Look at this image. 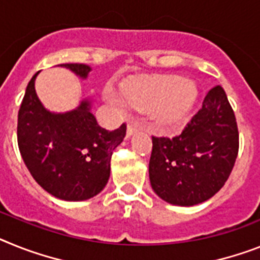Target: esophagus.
<instances>
[{
  "instance_id": "1",
  "label": "esophagus",
  "mask_w": 260,
  "mask_h": 260,
  "mask_svg": "<svg viewBox=\"0 0 260 260\" xmlns=\"http://www.w3.org/2000/svg\"><path fill=\"white\" fill-rule=\"evenodd\" d=\"M139 123L136 121H129L128 123V126H126V136H131V135H134L137 129H139Z\"/></svg>"
}]
</instances>
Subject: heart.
<instances>
[{
    "label": "heart",
    "mask_w": 260,
    "mask_h": 260,
    "mask_svg": "<svg viewBox=\"0 0 260 260\" xmlns=\"http://www.w3.org/2000/svg\"><path fill=\"white\" fill-rule=\"evenodd\" d=\"M106 99L120 110L129 106L136 110L152 111L157 121L172 124L190 111L197 99V87L190 80L178 76H154L128 83L121 88V95L107 88Z\"/></svg>",
    "instance_id": "1"
}]
</instances>
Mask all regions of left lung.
I'll return each instance as SVG.
<instances>
[{"label": "left lung", "mask_w": 260, "mask_h": 260, "mask_svg": "<svg viewBox=\"0 0 260 260\" xmlns=\"http://www.w3.org/2000/svg\"><path fill=\"white\" fill-rule=\"evenodd\" d=\"M149 180L169 204L193 206L208 201L228 181L239 149L234 111L215 86L184 131L173 137L152 136Z\"/></svg>", "instance_id": "1"}]
</instances>
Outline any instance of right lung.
I'll list each match as a JSON object with an SVG mask.
<instances>
[{"instance_id":"1","label":"right lung","mask_w":260,"mask_h":260,"mask_svg":"<svg viewBox=\"0 0 260 260\" xmlns=\"http://www.w3.org/2000/svg\"><path fill=\"white\" fill-rule=\"evenodd\" d=\"M80 78L91 71L87 64L64 63ZM38 73L26 87L18 111L17 140L32 178L47 193L64 201H84L96 196L108 182L111 156L124 140L126 125L115 131L98 124L83 100L76 110L51 113L39 102L34 88Z\"/></svg>"}]
</instances>
